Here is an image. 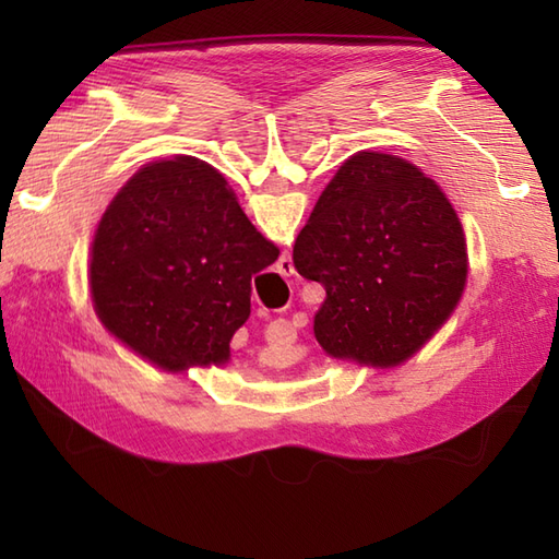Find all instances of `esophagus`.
<instances>
[{
    "label": "esophagus",
    "mask_w": 559,
    "mask_h": 559,
    "mask_svg": "<svg viewBox=\"0 0 559 559\" xmlns=\"http://www.w3.org/2000/svg\"><path fill=\"white\" fill-rule=\"evenodd\" d=\"M293 271H295V269H293V261H290L288 257H283V259H281V273H288V276H290Z\"/></svg>",
    "instance_id": "esophagus-1"
}]
</instances>
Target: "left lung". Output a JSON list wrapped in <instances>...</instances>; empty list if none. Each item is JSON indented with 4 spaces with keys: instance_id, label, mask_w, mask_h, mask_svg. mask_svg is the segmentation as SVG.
<instances>
[{
    "instance_id": "obj_1",
    "label": "left lung",
    "mask_w": 559,
    "mask_h": 559,
    "mask_svg": "<svg viewBox=\"0 0 559 559\" xmlns=\"http://www.w3.org/2000/svg\"><path fill=\"white\" fill-rule=\"evenodd\" d=\"M293 264L322 283L314 336L331 358L406 362L459 305L466 237L439 185L413 163L360 151L341 165L293 247Z\"/></svg>"
}]
</instances>
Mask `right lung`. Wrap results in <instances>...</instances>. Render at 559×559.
<instances>
[{
  "mask_svg": "<svg viewBox=\"0 0 559 559\" xmlns=\"http://www.w3.org/2000/svg\"><path fill=\"white\" fill-rule=\"evenodd\" d=\"M276 259L216 168L192 156L148 163L98 223L93 307L115 338L163 370L223 365L249 317L252 278Z\"/></svg>",
  "mask_w": 559,
  "mask_h": 559,
  "instance_id": "obj_1",
  "label": "right lung"
}]
</instances>
